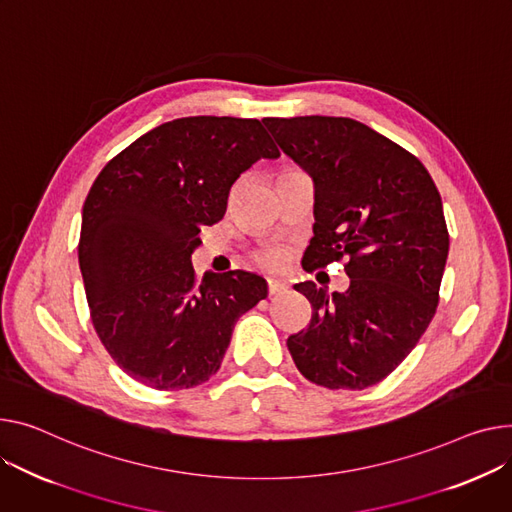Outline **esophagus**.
<instances>
[{
    "label": "esophagus",
    "mask_w": 512,
    "mask_h": 512,
    "mask_svg": "<svg viewBox=\"0 0 512 512\" xmlns=\"http://www.w3.org/2000/svg\"><path fill=\"white\" fill-rule=\"evenodd\" d=\"M267 290H269V296H282V294L288 292V286L282 284V282H278V280H269Z\"/></svg>",
    "instance_id": "obj_1"
}]
</instances>
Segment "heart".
<instances>
[{"mask_svg":"<svg viewBox=\"0 0 512 512\" xmlns=\"http://www.w3.org/2000/svg\"><path fill=\"white\" fill-rule=\"evenodd\" d=\"M257 265L263 267V269H280L284 265V255L276 249H267V251H261L257 257H255Z\"/></svg>","mask_w":512,"mask_h":512,"instance_id":"b5f03b06","label":"heart"}]
</instances>
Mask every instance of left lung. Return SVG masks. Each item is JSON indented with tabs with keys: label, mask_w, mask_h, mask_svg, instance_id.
<instances>
[{
	"label": "left lung",
	"mask_w": 512,
	"mask_h": 512,
	"mask_svg": "<svg viewBox=\"0 0 512 512\" xmlns=\"http://www.w3.org/2000/svg\"><path fill=\"white\" fill-rule=\"evenodd\" d=\"M263 123L315 185V236L302 267L348 257L346 292L294 286L313 317L288 337L292 360L327 389L377 385L436 313L449 255L440 193L414 154L360 121L311 115Z\"/></svg>",
	"instance_id": "1"
}]
</instances>
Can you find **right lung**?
Returning a JSON list of instances; mask_svg holds the SVG:
<instances>
[{
	"instance_id": "obj_1",
	"label": "right lung",
	"mask_w": 512,
	"mask_h": 512,
	"mask_svg": "<svg viewBox=\"0 0 512 512\" xmlns=\"http://www.w3.org/2000/svg\"><path fill=\"white\" fill-rule=\"evenodd\" d=\"M278 156L261 121L203 115L154 127L100 170L78 259L92 325L131 379L173 391L218 372L267 282L243 269L197 280L191 253L201 226L224 218L241 173Z\"/></svg>"
}]
</instances>
